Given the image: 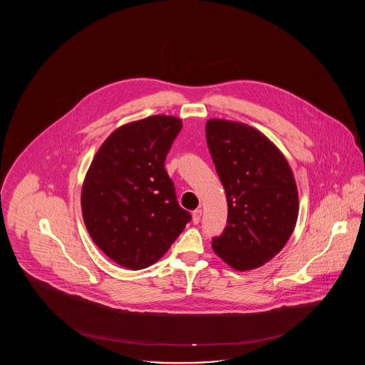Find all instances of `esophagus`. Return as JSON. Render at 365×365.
<instances>
[{
	"mask_svg": "<svg viewBox=\"0 0 365 365\" xmlns=\"http://www.w3.org/2000/svg\"><path fill=\"white\" fill-rule=\"evenodd\" d=\"M201 216H202V210H201V209H195V210L192 212V223H194V225H198L200 220H201Z\"/></svg>",
	"mask_w": 365,
	"mask_h": 365,
	"instance_id": "esophagus-1",
	"label": "esophagus"
}]
</instances>
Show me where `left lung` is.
<instances>
[{"mask_svg":"<svg viewBox=\"0 0 365 365\" xmlns=\"http://www.w3.org/2000/svg\"><path fill=\"white\" fill-rule=\"evenodd\" d=\"M207 142L226 190L227 226L212 238L215 253L238 271L274 259L293 234L298 192L278 148L242 123L212 119Z\"/></svg>","mask_w":365,"mask_h":365,"instance_id":"1","label":"left lung"}]
</instances>
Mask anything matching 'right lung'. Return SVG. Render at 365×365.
<instances>
[{"label": "right lung", "mask_w": 365, "mask_h": 365, "mask_svg": "<svg viewBox=\"0 0 365 365\" xmlns=\"http://www.w3.org/2000/svg\"><path fill=\"white\" fill-rule=\"evenodd\" d=\"M180 130L179 119L164 115L125 124L106 138L87 171L82 189L87 231L124 268L156 262L191 220L164 168Z\"/></svg>", "instance_id": "1"}]
</instances>
